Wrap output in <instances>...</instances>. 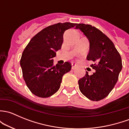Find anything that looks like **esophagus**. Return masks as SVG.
I'll return each mask as SVG.
<instances>
[{"mask_svg": "<svg viewBox=\"0 0 129 129\" xmlns=\"http://www.w3.org/2000/svg\"><path fill=\"white\" fill-rule=\"evenodd\" d=\"M72 69H75L77 67V66L76 64H74V63H72Z\"/></svg>", "mask_w": 129, "mask_h": 129, "instance_id": "34e87169", "label": "esophagus"}]
</instances>
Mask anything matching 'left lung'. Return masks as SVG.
<instances>
[{
  "mask_svg": "<svg viewBox=\"0 0 129 129\" xmlns=\"http://www.w3.org/2000/svg\"><path fill=\"white\" fill-rule=\"evenodd\" d=\"M79 29L86 36L89 43L88 60L95 72L85 75L78 80L81 93L91 101H100L106 98L114 88L122 70V59L114 44L109 38L90 25L78 24Z\"/></svg>",
  "mask_w": 129,
  "mask_h": 129,
  "instance_id": "1",
  "label": "left lung"
}]
</instances>
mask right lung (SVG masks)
<instances>
[{
  "mask_svg": "<svg viewBox=\"0 0 129 129\" xmlns=\"http://www.w3.org/2000/svg\"><path fill=\"white\" fill-rule=\"evenodd\" d=\"M77 23H63L46 27L32 38L20 60L25 82L33 94L47 98L60 88L62 77L71 69L70 62L54 66L56 52L60 49L64 32Z\"/></svg>",
  "mask_w": 129,
  "mask_h": 129,
  "instance_id": "1",
  "label": "right lung"
}]
</instances>
